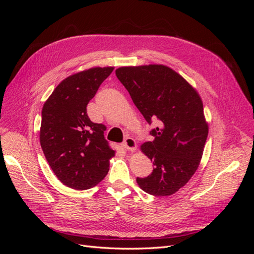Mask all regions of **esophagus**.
<instances>
[{"instance_id":"obj_1","label":"esophagus","mask_w":254,"mask_h":254,"mask_svg":"<svg viewBox=\"0 0 254 254\" xmlns=\"http://www.w3.org/2000/svg\"><path fill=\"white\" fill-rule=\"evenodd\" d=\"M122 146L129 151H134L136 149V143L132 137H127V139H125V141L122 143Z\"/></svg>"}]
</instances>
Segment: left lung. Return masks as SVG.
<instances>
[{
	"label": "left lung",
	"instance_id": "obj_1",
	"mask_svg": "<svg viewBox=\"0 0 254 254\" xmlns=\"http://www.w3.org/2000/svg\"><path fill=\"white\" fill-rule=\"evenodd\" d=\"M117 77L150 125L159 126L141 150L153 164L152 173L136 178L153 196H170L186 186L198 168L209 132L198 92L171 67L163 64L122 66Z\"/></svg>",
	"mask_w": 254,
	"mask_h": 254
}]
</instances>
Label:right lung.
Wrapping results in <instances>:
<instances>
[{"label":"right lung","mask_w":254,"mask_h":254,"mask_svg":"<svg viewBox=\"0 0 254 254\" xmlns=\"http://www.w3.org/2000/svg\"><path fill=\"white\" fill-rule=\"evenodd\" d=\"M112 66L91 67L68 76L42 108L40 144L52 171L64 186L88 190L109 171L115 151L104 136L105 125L92 122L87 106Z\"/></svg>","instance_id":"obj_1"}]
</instances>
